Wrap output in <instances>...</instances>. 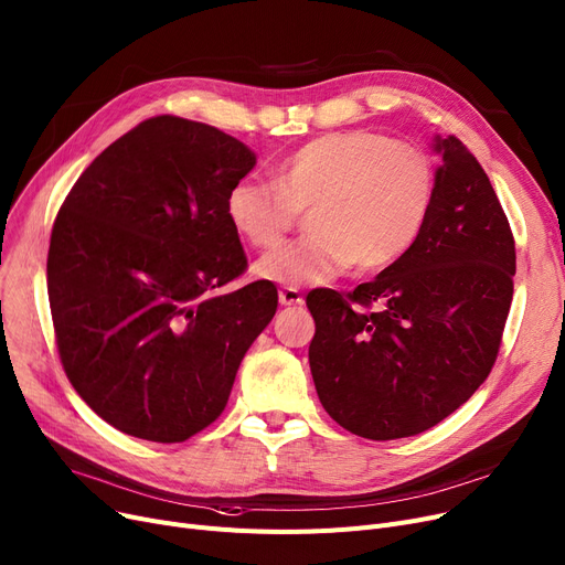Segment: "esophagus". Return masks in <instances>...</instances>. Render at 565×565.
<instances>
[{
  "label": "esophagus",
  "instance_id": "1",
  "mask_svg": "<svg viewBox=\"0 0 565 565\" xmlns=\"http://www.w3.org/2000/svg\"><path fill=\"white\" fill-rule=\"evenodd\" d=\"M278 299L282 306H299L303 301L301 289H297V287H280Z\"/></svg>",
  "mask_w": 565,
  "mask_h": 565
}]
</instances>
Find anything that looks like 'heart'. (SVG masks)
<instances>
[{
	"instance_id": "b5f03b06",
	"label": "heart",
	"mask_w": 565,
	"mask_h": 565,
	"mask_svg": "<svg viewBox=\"0 0 565 565\" xmlns=\"http://www.w3.org/2000/svg\"><path fill=\"white\" fill-rule=\"evenodd\" d=\"M437 200L435 160L420 145L380 130L324 132L291 151L276 185L244 179L225 200L234 232L273 248L301 210L313 209L312 237L266 253L257 276L280 285H321L356 264L377 274L405 257Z\"/></svg>"
}]
</instances>
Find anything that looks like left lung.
Listing matches in <instances>:
<instances>
[{
  "label": "left lung",
  "instance_id": "8db88e82",
  "mask_svg": "<svg viewBox=\"0 0 565 565\" xmlns=\"http://www.w3.org/2000/svg\"><path fill=\"white\" fill-rule=\"evenodd\" d=\"M437 200L414 248L347 297L312 289L310 370L321 407L372 441L435 427L488 380L513 301L515 238L458 140H437Z\"/></svg>",
  "mask_w": 565,
  "mask_h": 565
}]
</instances>
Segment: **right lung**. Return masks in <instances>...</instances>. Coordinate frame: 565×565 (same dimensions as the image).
Here are the masks:
<instances>
[{
    "instance_id": "add662e5",
    "label": "right lung",
    "mask_w": 565,
    "mask_h": 565,
    "mask_svg": "<svg viewBox=\"0 0 565 565\" xmlns=\"http://www.w3.org/2000/svg\"><path fill=\"white\" fill-rule=\"evenodd\" d=\"M253 168L227 132L158 115L107 147L57 211V352L77 395L130 437L179 444L216 420L278 310L271 280L218 294L248 268L225 200Z\"/></svg>"
}]
</instances>
